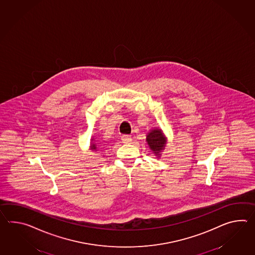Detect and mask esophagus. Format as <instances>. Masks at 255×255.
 I'll list each match as a JSON object with an SVG mask.
<instances>
[{"mask_svg": "<svg viewBox=\"0 0 255 255\" xmlns=\"http://www.w3.org/2000/svg\"><path fill=\"white\" fill-rule=\"evenodd\" d=\"M122 141L125 143H129L131 141V137L130 135H123L122 136Z\"/></svg>", "mask_w": 255, "mask_h": 255, "instance_id": "34e87169", "label": "esophagus"}]
</instances>
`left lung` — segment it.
Instances as JSON below:
<instances>
[{
    "label": "left lung",
    "mask_w": 255,
    "mask_h": 255,
    "mask_svg": "<svg viewBox=\"0 0 255 255\" xmlns=\"http://www.w3.org/2000/svg\"><path fill=\"white\" fill-rule=\"evenodd\" d=\"M146 141L153 153L159 157L166 144V138L162 130L158 128L152 129L146 135Z\"/></svg>",
    "instance_id": "left-lung-1"
}]
</instances>
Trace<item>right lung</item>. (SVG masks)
Returning a JSON list of instances; mask_svg holds the SVG:
<instances>
[{
	"label": "right lung",
	"mask_w": 255,
	"mask_h": 255,
	"mask_svg": "<svg viewBox=\"0 0 255 255\" xmlns=\"http://www.w3.org/2000/svg\"><path fill=\"white\" fill-rule=\"evenodd\" d=\"M92 141H94V139H93V138H92ZM91 150H93V151H98V150H97L98 148H97V145L95 143H91Z\"/></svg>",
	"instance_id": "right-lung-1"
}]
</instances>
